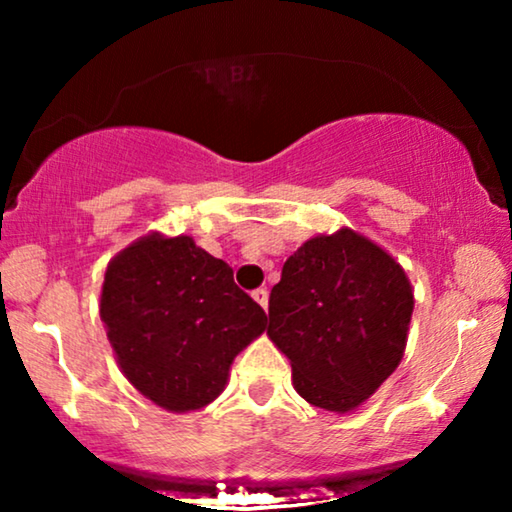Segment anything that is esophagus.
<instances>
[{"mask_svg": "<svg viewBox=\"0 0 512 512\" xmlns=\"http://www.w3.org/2000/svg\"><path fill=\"white\" fill-rule=\"evenodd\" d=\"M251 296H254V300L263 307V310H268V289H263V286H261V289H256L254 293H251Z\"/></svg>", "mask_w": 512, "mask_h": 512, "instance_id": "1", "label": "esophagus"}]
</instances>
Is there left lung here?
Listing matches in <instances>:
<instances>
[{"label":"left lung","mask_w":512,"mask_h":512,"mask_svg":"<svg viewBox=\"0 0 512 512\" xmlns=\"http://www.w3.org/2000/svg\"><path fill=\"white\" fill-rule=\"evenodd\" d=\"M412 307L401 265L340 228L286 258L270 293L268 335L291 361L293 387L307 403L352 412L401 363Z\"/></svg>","instance_id":"1"}]
</instances>
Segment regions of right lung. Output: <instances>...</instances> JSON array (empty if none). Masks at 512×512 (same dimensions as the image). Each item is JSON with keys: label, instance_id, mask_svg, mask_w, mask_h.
I'll use <instances>...</instances> for the list:
<instances>
[{"label": "right lung", "instance_id": "right-lung-1", "mask_svg": "<svg viewBox=\"0 0 512 512\" xmlns=\"http://www.w3.org/2000/svg\"><path fill=\"white\" fill-rule=\"evenodd\" d=\"M100 317L123 375L160 408L200 410L268 317L193 237H139L104 272Z\"/></svg>", "mask_w": 512, "mask_h": 512}]
</instances>
